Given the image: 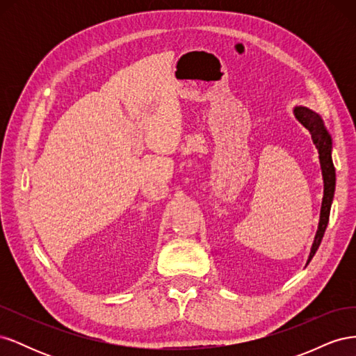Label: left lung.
I'll use <instances>...</instances> for the list:
<instances>
[{
    "mask_svg": "<svg viewBox=\"0 0 356 356\" xmlns=\"http://www.w3.org/2000/svg\"><path fill=\"white\" fill-rule=\"evenodd\" d=\"M294 114L298 118V122L310 132L312 139H314V143L319 152L322 177H324V199H322L321 221H319V227H318L314 246H312V251H310V257H309V261H310L312 258H314L315 252L318 251L328 224L331 202L334 196V187H336V170H334L332 159H331V138L324 126V122H322V118L316 113L310 111L309 108H305V106H297L294 110Z\"/></svg>",
    "mask_w": 356,
    "mask_h": 356,
    "instance_id": "left-lung-1",
    "label": "left lung"
}]
</instances>
